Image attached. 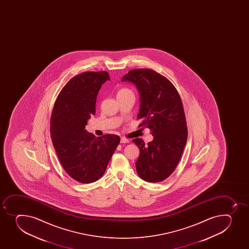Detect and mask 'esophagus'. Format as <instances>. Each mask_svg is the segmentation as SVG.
Returning a JSON list of instances; mask_svg holds the SVG:
<instances>
[{"instance_id":"obj_1","label":"esophagus","mask_w":249,"mask_h":249,"mask_svg":"<svg viewBox=\"0 0 249 249\" xmlns=\"http://www.w3.org/2000/svg\"><path fill=\"white\" fill-rule=\"evenodd\" d=\"M129 142H130V140H128V139L124 138V137L121 138V143H129Z\"/></svg>"}]
</instances>
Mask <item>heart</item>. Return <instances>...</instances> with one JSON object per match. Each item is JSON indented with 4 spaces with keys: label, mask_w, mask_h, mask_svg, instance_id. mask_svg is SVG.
Segmentation results:
<instances>
[{
    "label": "heart",
    "mask_w": 249,
    "mask_h": 249,
    "mask_svg": "<svg viewBox=\"0 0 249 249\" xmlns=\"http://www.w3.org/2000/svg\"><path fill=\"white\" fill-rule=\"evenodd\" d=\"M129 92H132V91H131L130 89H126V88H122V89L118 90L117 96H118V95H123V94L129 93Z\"/></svg>",
    "instance_id": "b5f03b06"
}]
</instances>
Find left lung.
Here are the masks:
<instances>
[{"instance_id":"left-lung-1","label":"left lung","mask_w":249,"mask_h":249,"mask_svg":"<svg viewBox=\"0 0 249 249\" xmlns=\"http://www.w3.org/2000/svg\"><path fill=\"white\" fill-rule=\"evenodd\" d=\"M136 84L141 95L139 125L151 131L153 141L145 144L141 139L132 142L140 148L136 170L142 179L159 182L174 171L187 140L184 109L179 94L165 76L150 69L130 71L122 79Z\"/></svg>"}]
</instances>
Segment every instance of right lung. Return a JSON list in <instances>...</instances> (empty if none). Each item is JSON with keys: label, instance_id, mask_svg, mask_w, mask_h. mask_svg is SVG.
Listing matches in <instances>:
<instances>
[{"label": "right lung", "instance_id": "1", "mask_svg": "<svg viewBox=\"0 0 249 249\" xmlns=\"http://www.w3.org/2000/svg\"><path fill=\"white\" fill-rule=\"evenodd\" d=\"M109 80L106 71H87L70 79L55 101L50 119L53 144L62 167L82 183L96 182L105 174L120 143L116 135L96 138L85 130L96 112V96Z\"/></svg>", "mask_w": 249, "mask_h": 249}]
</instances>
